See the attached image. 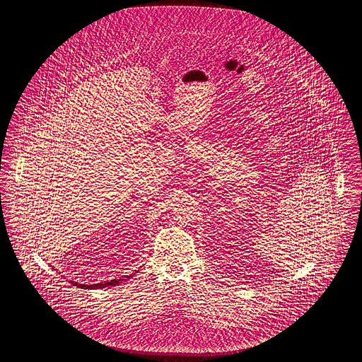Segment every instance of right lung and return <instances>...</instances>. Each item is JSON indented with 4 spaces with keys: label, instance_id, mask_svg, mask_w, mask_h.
<instances>
[{
    "label": "right lung",
    "instance_id": "right-lung-1",
    "mask_svg": "<svg viewBox=\"0 0 362 362\" xmlns=\"http://www.w3.org/2000/svg\"><path fill=\"white\" fill-rule=\"evenodd\" d=\"M133 276H124L119 278V279H111V281H107V282H100V284H93V285H84V284H77L74 281H71L70 284H73L74 286H80V288H86V289H103L107 286H115V285H119L124 279H129Z\"/></svg>",
    "mask_w": 362,
    "mask_h": 362
}]
</instances>
